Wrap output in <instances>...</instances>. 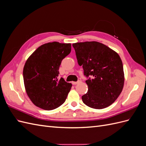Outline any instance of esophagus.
Returning a JSON list of instances; mask_svg holds the SVG:
<instances>
[{
  "label": "esophagus",
  "instance_id": "esophagus-1",
  "mask_svg": "<svg viewBox=\"0 0 146 146\" xmlns=\"http://www.w3.org/2000/svg\"><path fill=\"white\" fill-rule=\"evenodd\" d=\"M80 82V80H78L77 82H72V84H73L74 85H77V84H78Z\"/></svg>",
  "mask_w": 146,
  "mask_h": 146
}]
</instances>
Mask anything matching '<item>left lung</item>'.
Here are the masks:
<instances>
[{"label": "left lung", "mask_w": 146, "mask_h": 146, "mask_svg": "<svg viewBox=\"0 0 146 146\" xmlns=\"http://www.w3.org/2000/svg\"><path fill=\"white\" fill-rule=\"evenodd\" d=\"M72 46L84 75L92 77L86 81L88 91L82 97L83 103L94 109L109 107L120 95L124 84L120 56L111 48L97 41L76 42Z\"/></svg>", "instance_id": "left-lung-1"}]
</instances>
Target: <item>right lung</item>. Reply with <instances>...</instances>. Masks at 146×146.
I'll use <instances>...</instances> for the list:
<instances>
[{
  "label": "right lung",
  "mask_w": 146,
  "mask_h": 146,
  "mask_svg": "<svg viewBox=\"0 0 146 146\" xmlns=\"http://www.w3.org/2000/svg\"><path fill=\"white\" fill-rule=\"evenodd\" d=\"M71 51L70 43L52 42L39 46L26 61L23 77L26 92L32 103L45 110L59 107L72 87L63 78L58 80L59 68Z\"/></svg>",
  "instance_id": "right-lung-1"
}]
</instances>
